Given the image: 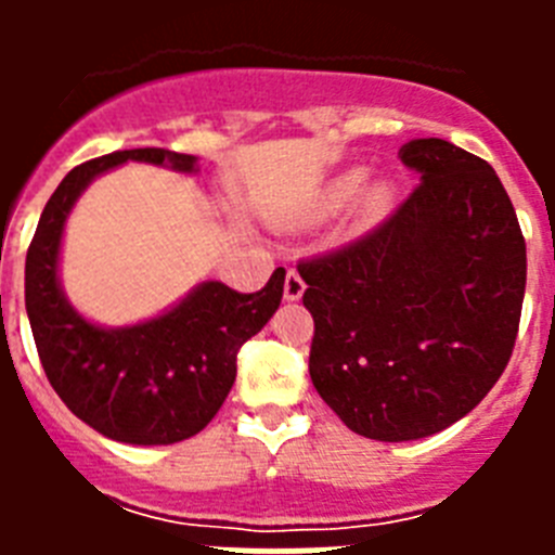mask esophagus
<instances>
[{
  "instance_id": "34e87169",
  "label": "esophagus",
  "mask_w": 555,
  "mask_h": 555,
  "mask_svg": "<svg viewBox=\"0 0 555 555\" xmlns=\"http://www.w3.org/2000/svg\"><path fill=\"white\" fill-rule=\"evenodd\" d=\"M302 294H306V281L300 278V272L288 269L286 283H283V297H286L288 302H294V300H300Z\"/></svg>"
}]
</instances>
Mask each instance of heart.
I'll use <instances>...</instances> for the list:
<instances>
[{
  "mask_svg": "<svg viewBox=\"0 0 555 555\" xmlns=\"http://www.w3.org/2000/svg\"><path fill=\"white\" fill-rule=\"evenodd\" d=\"M366 178H370V171L364 166H350V169L338 171L336 178L327 180L320 194H317V203H313L317 217H331L336 210L347 208L358 197L360 189L364 188ZM391 203H395V185L386 183V180H377L358 199V217L364 222H377L391 208Z\"/></svg>",
  "mask_w": 555,
  "mask_h": 555,
  "instance_id": "b5f03b06",
  "label": "heart"
}]
</instances>
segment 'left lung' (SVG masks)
Returning <instances> with one entry per match:
<instances>
[{"label": "left lung", "mask_w": 555, "mask_h": 555, "mask_svg": "<svg viewBox=\"0 0 555 555\" xmlns=\"http://www.w3.org/2000/svg\"><path fill=\"white\" fill-rule=\"evenodd\" d=\"M420 185L361 242L300 263L313 389L356 434L411 442L450 428L506 370L526 297V238L487 160L414 139Z\"/></svg>", "instance_id": "8db88e82"}]
</instances>
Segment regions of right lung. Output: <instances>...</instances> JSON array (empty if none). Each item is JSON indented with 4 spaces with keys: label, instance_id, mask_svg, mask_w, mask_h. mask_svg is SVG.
<instances>
[{
    "label": "right lung",
    "instance_id": "1",
    "mask_svg": "<svg viewBox=\"0 0 555 555\" xmlns=\"http://www.w3.org/2000/svg\"><path fill=\"white\" fill-rule=\"evenodd\" d=\"M197 175L194 155L144 146L77 166L49 197L24 267V306L49 384L66 409L96 434L125 444H175L199 434L222 409L235 380V352L278 311L286 269L267 286L238 294L203 281L175 306L135 325L86 320L61 283L66 219L100 175L127 164Z\"/></svg>",
    "mask_w": 555,
    "mask_h": 555
}]
</instances>
